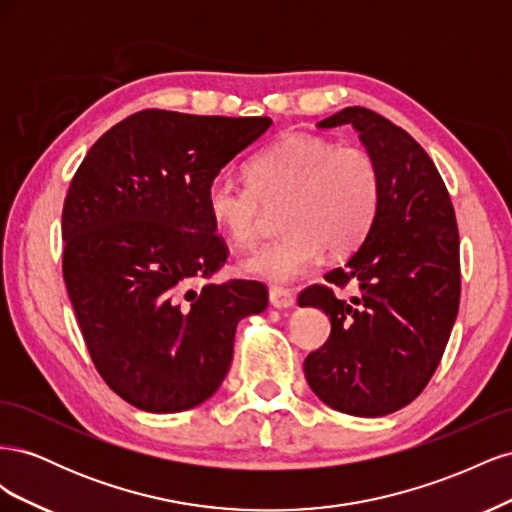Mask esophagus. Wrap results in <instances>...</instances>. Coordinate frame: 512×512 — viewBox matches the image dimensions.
Instances as JSON below:
<instances>
[{
  "mask_svg": "<svg viewBox=\"0 0 512 512\" xmlns=\"http://www.w3.org/2000/svg\"><path fill=\"white\" fill-rule=\"evenodd\" d=\"M269 301H271V305L277 307V309H286V307H292V305H294V294H292L288 288L271 286V288H269Z\"/></svg>",
  "mask_w": 512,
  "mask_h": 512,
  "instance_id": "1",
  "label": "esophagus"
}]
</instances>
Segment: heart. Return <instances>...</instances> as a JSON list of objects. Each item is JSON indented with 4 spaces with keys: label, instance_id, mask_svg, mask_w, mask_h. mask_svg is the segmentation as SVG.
Listing matches in <instances>:
<instances>
[{
    "label": "heart",
    "instance_id": "1",
    "mask_svg": "<svg viewBox=\"0 0 512 512\" xmlns=\"http://www.w3.org/2000/svg\"><path fill=\"white\" fill-rule=\"evenodd\" d=\"M250 181L213 177L205 192L207 215L237 247L252 245L277 211L280 237L258 245L243 271L269 282H290L312 269L322 250L352 254L374 226L382 198L376 158L361 145L290 132L258 151L247 166Z\"/></svg>",
    "mask_w": 512,
    "mask_h": 512
}]
</instances>
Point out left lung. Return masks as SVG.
I'll use <instances>...</instances> for the list:
<instances>
[{
	"label": "left lung",
	"mask_w": 512,
	"mask_h": 512,
	"mask_svg": "<svg viewBox=\"0 0 512 512\" xmlns=\"http://www.w3.org/2000/svg\"><path fill=\"white\" fill-rule=\"evenodd\" d=\"M337 126H352L376 158L382 198L359 250L299 294L331 318L303 367L327 406L384 416L421 395L440 365L459 312V230L436 164L406 130L363 106L318 123ZM348 283L360 290L350 300L334 290Z\"/></svg>",
	"instance_id": "8db88e82"
}]
</instances>
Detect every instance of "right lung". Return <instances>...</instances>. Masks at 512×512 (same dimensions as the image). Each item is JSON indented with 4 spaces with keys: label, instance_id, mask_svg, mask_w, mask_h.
Here are the masks:
<instances>
[{
    "label": "right lung",
    "instance_id": "add662e5",
    "mask_svg": "<svg viewBox=\"0 0 512 512\" xmlns=\"http://www.w3.org/2000/svg\"><path fill=\"white\" fill-rule=\"evenodd\" d=\"M269 126L147 108L104 132L72 177L64 282L98 374L136 408L203 404L228 374L239 320L269 303L260 282H209L228 247L205 205L209 181Z\"/></svg>",
    "mask_w": 512,
    "mask_h": 512
}]
</instances>
